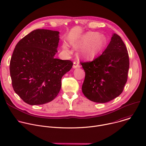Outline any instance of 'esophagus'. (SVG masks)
Segmentation results:
<instances>
[{"label": "esophagus", "mask_w": 146, "mask_h": 146, "mask_svg": "<svg viewBox=\"0 0 146 146\" xmlns=\"http://www.w3.org/2000/svg\"><path fill=\"white\" fill-rule=\"evenodd\" d=\"M80 66L79 65V62H74L73 65V68L74 69L77 68H80Z\"/></svg>", "instance_id": "1"}]
</instances>
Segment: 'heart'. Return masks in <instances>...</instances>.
Returning a JSON list of instances; mask_svg holds the SVG:
<instances>
[{"mask_svg": "<svg viewBox=\"0 0 146 146\" xmlns=\"http://www.w3.org/2000/svg\"><path fill=\"white\" fill-rule=\"evenodd\" d=\"M106 42V39L103 35L94 32H88L71 43L75 47L81 46L78 50L80 56L85 59L92 60L102 52ZM63 48L68 50L66 45L63 46Z\"/></svg>", "mask_w": 146, "mask_h": 146, "instance_id": "b5f03b06", "label": "heart"}]
</instances>
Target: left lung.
Segmentation results:
<instances>
[{
    "mask_svg": "<svg viewBox=\"0 0 146 146\" xmlns=\"http://www.w3.org/2000/svg\"><path fill=\"white\" fill-rule=\"evenodd\" d=\"M81 64L85 72L82 91L87 99L105 103L122 93L127 81L129 62L127 48L119 35L113 34L100 56Z\"/></svg>",
    "mask_w": 146,
    "mask_h": 146,
    "instance_id": "1",
    "label": "left lung"
}]
</instances>
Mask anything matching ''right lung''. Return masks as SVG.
Returning <instances> with one entry per match:
<instances>
[{
	"mask_svg": "<svg viewBox=\"0 0 146 146\" xmlns=\"http://www.w3.org/2000/svg\"><path fill=\"white\" fill-rule=\"evenodd\" d=\"M60 32L36 29L21 39L13 52L10 72L15 92L27 104L42 105L53 100L61 78L73 66L70 60L55 58Z\"/></svg>",
	"mask_w": 146,
	"mask_h": 146,
	"instance_id": "add662e5",
	"label": "right lung"
}]
</instances>
